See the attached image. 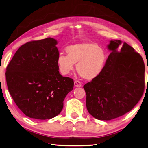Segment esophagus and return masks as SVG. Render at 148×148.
Wrapping results in <instances>:
<instances>
[{
    "label": "esophagus",
    "instance_id": "1",
    "mask_svg": "<svg viewBox=\"0 0 148 148\" xmlns=\"http://www.w3.org/2000/svg\"><path fill=\"white\" fill-rule=\"evenodd\" d=\"M82 86V83H81L80 82L77 80H75L74 81V86L75 87H80Z\"/></svg>",
    "mask_w": 148,
    "mask_h": 148
}]
</instances>
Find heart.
<instances>
[{
  "mask_svg": "<svg viewBox=\"0 0 148 148\" xmlns=\"http://www.w3.org/2000/svg\"><path fill=\"white\" fill-rule=\"evenodd\" d=\"M66 55L59 54L57 65L63 75H67L74 70L77 64L79 76L86 80L97 77L102 72L106 62L107 55L105 49L96 43L82 42L66 47Z\"/></svg>",
  "mask_w": 148,
  "mask_h": 148,
  "instance_id": "1",
  "label": "heart"
}]
</instances>
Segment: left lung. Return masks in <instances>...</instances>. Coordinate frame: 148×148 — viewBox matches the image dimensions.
<instances>
[{"mask_svg":"<svg viewBox=\"0 0 148 148\" xmlns=\"http://www.w3.org/2000/svg\"><path fill=\"white\" fill-rule=\"evenodd\" d=\"M112 40L111 53L102 72L83 86L89 114L99 120L110 121L129 112L144 93L145 66L143 58L131 46Z\"/></svg>","mask_w":148,"mask_h":148,"instance_id":"left-lung-1","label":"left lung"}]
</instances>
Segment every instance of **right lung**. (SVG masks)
<instances>
[{"mask_svg": "<svg viewBox=\"0 0 148 148\" xmlns=\"http://www.w3.org/2000/svg\"><path fill=\"white\" fill-rule=\"evenodd\" d=\"M57 41L52 38L22 45L6 68L9 92L17 106L30 118L45 120L62 110L74 80L60 74Z\"/></svg>", "mask_w": 148, "mask_h": 148, "instance_id": "add662e5", "label": "right lung"}]
</instances>
